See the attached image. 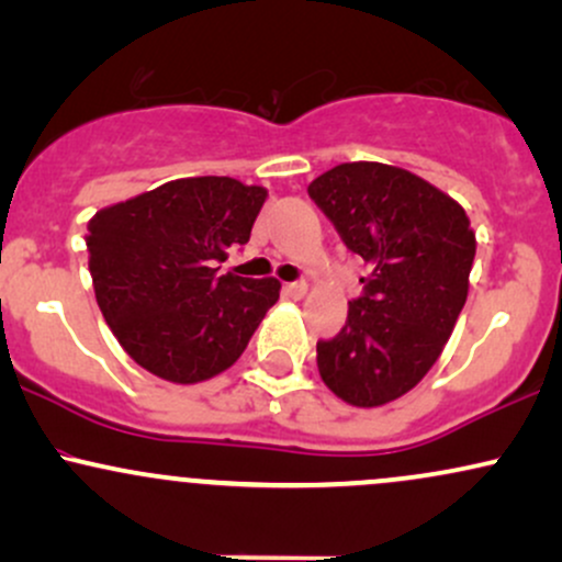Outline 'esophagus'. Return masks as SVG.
<instances>
[{"mask_svg": "<svg viewBox=\"0 0 562 562\" xmlns=\"http://www.w3.org/2000/svg\"><path fill=\"white\" fill-rule=\"evenodd\" d=\"M285 293L293 295V299H303V295L308 293V285H306V282H288Z\"/></svg>", "mask_w": 562, "mask_h": 562, "instance_id": "1", "label": "esophagus"}]
</instances>
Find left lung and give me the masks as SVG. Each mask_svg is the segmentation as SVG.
<instances>
[{
	"instance_id": "left-lung-1",
	"label": "left lung",
	"mask_w": 562,
	"mask_h": 562,
	"mask_svg": "<svg viewBox=\"0 0 562 562\" xmlns=\"http://www.w3.org/2000/svg\"><path fill=\"white\" fill-rule=\"evenodd\" d=\"M308 195L372 267L344 330L317 344L319 375L346 404L383 406L441 357L468 301L475 232L454 198L378 160L335 166Z\"/></svg>"
}]
</instances>
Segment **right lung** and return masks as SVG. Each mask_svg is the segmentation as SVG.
Instances as JSON below:
<instances>
[{"label":"right lung","instance_id":"add662e5","mask_svg":"<svg viewBox=\"0 0 562 562\" xmlns=\"http://www.w3.org/2000/svg\"><path fill=\"white\" fill-rule=\"evenodd\" d=\"M267 195V187L232 177H187L89 218L97 306L147 372L192 385L240 359L282 285L218 274V261L248 243Z\"/></svg>","mask_w":562,"mask_h":562}]
</instances>
